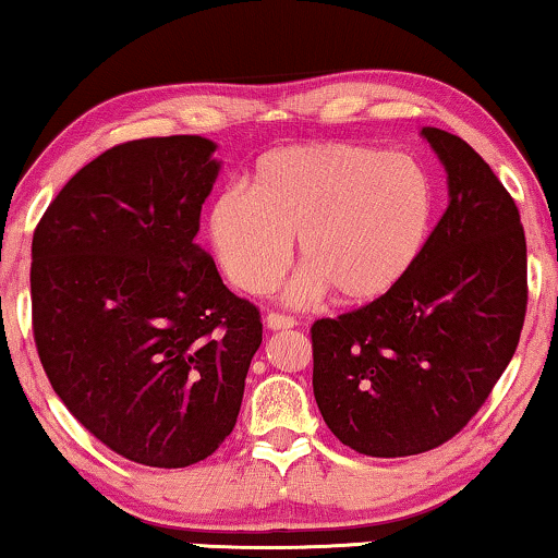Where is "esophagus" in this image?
Instances as JSON below:
<instances>
[{"mask_svg": "<svg viewBox=\"0 0 558 558\" xmlns=\"http://www.w3.org/2000/svg\"><path fill=\"white\" fill-rule=\"evenodd\" d=\"M266 327H269V330H292V327L296 325V319L294 317H287V315H279V312H271V315H266Z\"/></svg>", "mask_w": 558, "mask_h": 558, "instance_id": "1", "label": "esophagus"}]
</instances>
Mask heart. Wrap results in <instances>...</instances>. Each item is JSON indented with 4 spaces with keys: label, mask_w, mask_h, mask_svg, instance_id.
Masks as SVG:
<instances>
[{
    "label": "heart",
    "mask_w": 558,
    "mask_h": 558,
    "mask_svg": "<svg viewBox=\"0 0 558 558\" xmlns=\"http://www.w3.org/2000/svg\"><path fill=\"white\" fill-rule=\"evenodd\" d=\"M437 190L418 159L371 144L317 142L258 157L246 187H226L208 210L213 254L248 294L279 284L300 239L304 269L292 304L338 292L348 304L391 294L429 241Z\"/></svg>",
    "instance_id": "1"
}]
</instances>
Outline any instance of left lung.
I'll return each mask as SVG.
<instances>
[{
    "mask_svg": "<svg viewBox=\"0 0 558 558\" xmlns=\"http://www.w3.org/2000/svg\"><path fill=\"white\" fill-rule=\"evenodd\" d=\"M449 205L414 271L384 300L312 325V388L355 452L407 457L483 407L523 330L525 235L513 197L460 136L424 126Z\"/></svg>",
    "mask_w": 558,
    "mask_h": 558,
    "instance_id": "obj_1",
    "label": "left lung"
}]
</instances>
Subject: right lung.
<instances>
[{"label":"right lung","instance_id":"right-lung-1","mask_svg":"<svg viewBox=\"0 0 558 558\" xmlns=\"http://www.w3.org/2000/svg\"><path fill=\"white\" fill-rule=\"evenodd\" d=\"M216 142L119 144L68 180L33 235V330L68 411L113 452L187 468L233 432L254 304L195 243Z\"/></svg>","mask_w":558,"mask_h":558}]
</instances>
